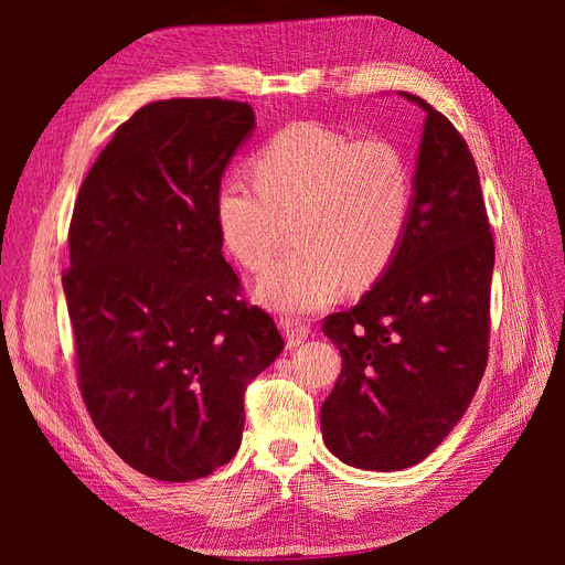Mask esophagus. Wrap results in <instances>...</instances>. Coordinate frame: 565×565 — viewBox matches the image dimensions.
<instances>
[{
	"label": "esophagus",
	"instance_id": "1",
	"mask_svg": "<svg viewBox=\"0 0 565 565\" xmlns=\"http://www.w3.org/2000/svg\"><path fill=\"white\" fill-rule=\"evenodd\" d=\"M280 330L285 332V341H287L289 349L299 347L301 341L311 334L309 324L297 320V318H282V320H280Z\"/></svg>",
	"mask_w": 565,
	"mask_h": 565
}]
</instances>
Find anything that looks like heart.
Here are the masks:
<instances>
[{
	"label": "heart",
	"mask_w": 565,
	"mask_h": 565,
	"mask_svg": "<svg viewBox=\"0 0 565 565\" xmlns=\"http://www.w3.org/2000/svg\"><path fill=\"white\" fill-rule=\"evenodd\" d=\"M254 174L259 185L233 177L216 188L214 221L233 259L259 273L276 252L280 218L295 216L299 252L256 285V297L280 313L320 311L347 280L374 282L405 241L415 177L403 148L384 136L287 125L256 152Z\"/></svg>",
	"instance_id": "obj_1"
}]
</instances>
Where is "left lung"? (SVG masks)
Listing matches in <instances>:
<instances>
[{
  "instance_id": "left-lung-1",
  "label": "left lung",
  "mask_w": 565,
  "mask_h": 565,
  "mask_svg": "<svg viewBox=\"0 0 565 565\" xmlns=\"http://www.w3.org/2000/svg\"><path fill=\"white\" fill-rule=\"evenodd\" d=\"M424 110L405 241L351 311L324 318L341 374L320 407L324 446L344 465H419L467 413L488 363L494 245L471 150Z\"/></svg>"
}]
</instances>
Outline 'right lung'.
<instances>
[{
    "mask_svg": "<svg viewBox=\"0 0 565 565\" xmlns=\"http://www.w3.org/2000/svg\"><path fill=\"white\" fill-rule=\"evenodd\" d=\"M252 129L237 100H156L117 127L75 202L63 292L82 398L108 446L158 481L228 465L245 388L285 349L243 299L214 221Z\"/></svg>",
    "mask_w": 565,
    "mask_h": 565,
    "instance_id": "1",
    "label": "right lung"
}]
</instances>
